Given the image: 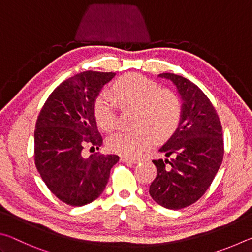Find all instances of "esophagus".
I'll use <instances>...</instances> for the list:
<instances>
[{
    "label": "esophagus",
    "mask_w": 252,
    "mask_h": 252,
    "mask_svg": "<svg viewBox=\"0 0 252 252\" xmlns=\"http://www.w3.org/2000/svg\"><path fill=\"white\" fill-rule=\"evenodd\" d=\"M121 161L126 162V163H136L139 162V158H130V157H121Z\"/></svg>",
    "instance_id": "1"
}]
</instances>
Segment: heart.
Segmentation results:
<instances>
[{"label":"heart","instance_id":"b5f03b06","mask_svg":"<svg viewBox=\"0 0 252 252\" xmlns=\"http://www.w3.org/2000/svg\"><path fill=\"white\" fill-rule=\"evenodd\" d=\"M113 92L123 108L139 110L135 131H121L112 134L108 147L112 152L134 157L159 142L167 141L176 133L182 119V104L176 93L161 89L155 81L131 73L119 79ZM95 121L104 131L118 126L117 102L109 93L102 92L93 103Z\"/></svg>","mask_w":252,"mask_h":252}]
</instances>
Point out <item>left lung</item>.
I'll return each instance as SVG.
<instances>
[{"label":"left lung","mask_w":252,"mask_h":252,"mask_svg":"<svg viewBox=\"0 0 252 252\" xmlns=\"http://www.w3.org/2000/svg\"><path fill=\"white\" fill-rule=\"evenodd\" d=\"M159 76L177 87L182 119L160 149L171 159L152 160L157 176L149 193L160 206L179 210L197 202L210 188L223 159L222 126L215 106L194 83L173 73Z\"/></svg>","instance_id":"left-lung-1"}]
</instances>
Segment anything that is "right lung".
Returning <instances> with one entry per match:
<instances>
[{
    "mask_svg": "<svg viewBox=\"0 0 252 252\" xmlns=\"http://www.w3.org/2000/svg\"><path fill=\"white\" fill-rule=\"evenodd\" d=\"M113 72L84 71L71 76L51 93L37 117L34 161L42 180L55 197L81 207L103 192L116 155L96 152L83 157L85 147L97 149L103 139L96 126L93 103Z\"/></svg>",
    "mask_w": 252,
    "mask_h": 252,
    "instance_id": "obj_1",
    "label": "right lung"
}]
</instances>
